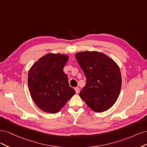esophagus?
<instances>
[{
    "instance_id": "esophagus-1",
    "label": "esophagus",
    "mask_w": 147,
    "mask_h": 147,
    "mask_svg": "<svg viewBox=\"0 0 147 147\" xmlns=\"http://www.w3.org/2000/svg\"><path fill=\"white\" fill-rule=\"evenodd\" d=\"M75 92H76L77 94H78V93H79V92H80V89H79V88H75Z\"/></svg>"
}]
</instances>
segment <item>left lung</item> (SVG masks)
Segmentation results:
<instances>
[{
  "label": "left lung",
  "mask_w": 147,
  "mask_h": 147,
  "mask_svg": "<svg viewBox=\"0 0 147 147\" xmlns=\"http://www.w3.org/2000/svg\"><path fill=\"white\" fill-rule=\"evenodd\" d=\"M75 57L86 78L80 96L96 112L109 110L115 104L121 88V74L113 59L102 52H78Z\"/></svg>",
  "instance_id": "left-lung-1"
}]
</instances>
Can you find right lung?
Here are the masks:
<instances>
[{
	"label": "right lung",
	"instance_id": "add662e5",
	"mask_svg": "<svg viewBox=\"0 0 147 147\" xmlns=\"http://www.w3.org/2000/svg\"><path fill=\"white\" fill-rule=\"evenodd\" d=\"M68 59V55L48 53L38 59L29 70L28 84L30 96L43 112H59L75 94L63 71Z\"/></svg>",
	"mask_w": 147,
	"mask_h": 147
}]
</instances>
